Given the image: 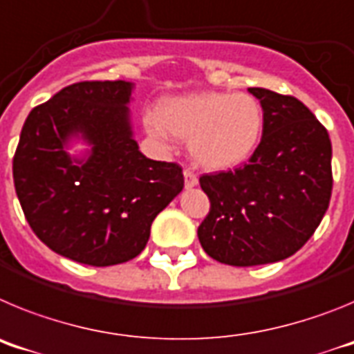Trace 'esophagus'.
Masks as SVG:
<instances>
[{"instance_id": "esophagus-1", "label": "esophagus", "mask_w": 354, "mask_h": 354, "mask_svg": "<svg viewBox=\"0 0 354 354\" xmlns=\"http://www.w3.org/2000/svg\"><path fill=\"white\" fill-rule=\"evenodd\" d=\"M196 184H198V177L189 170L184 171V186H186V189H192Z\"/></svg>"}]
</instances>
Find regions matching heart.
Masks as SVG:
<instances>
[{
	"label": "heart",
	"mask_w": 354,
	"mask_h": 354,
	"mask_svg": "<svg viewBox=\"0 0 354 354\" xmlns=\"http://www.w3.org/2000/svg\"><path fill=\"white\" fill-rule=\"evenodd\" d=\"M262 127L264 115L255 97L216 90L167 97L158 117H145L149 136L161 143L170 142V134L187 140L193 162L209 171L243 165L257 149Z\"/></svg>",
	"instance_id": "b5f03b06"
}]
</instances>
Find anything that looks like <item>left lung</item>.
I'll return each mask as SVG.
<instances>
[{"instance_id":"1","label":"left lung","mask_w":354,"mask_h":354,"mask_svg":"<svg viewBox=\"0 0 354 354\" xmlns=\"http://www.w3.org/2000/svg\"><path fill=\"white\" fill-rule=\"evenodd\" d=\"M264 127L250 162L200 177L211 211L198 227L209 257L228 266L283 261L310 239L331 196L328 131L296 97L248 88Z\"/></svg>"}]
</instances>
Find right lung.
Returning <instances> with one entry per match:
<instances>
[{"label":"right lung","instance_id":"obj_1","mask_svg":"<svg viewBox=\"0 0 354 354\" xmlns=\"http://www.w3.org/2000/svg\"><path fill=\"white\" fill-rule=\"evenodd\" d=\"M133 92L131 81L74 83L31 109L21 131L14 184L24 216L44 245L80 264L140 255L184 187L179 165L140 152Z\"/></svg>","mask_w":354,"mask_h":354}]
</instances>
